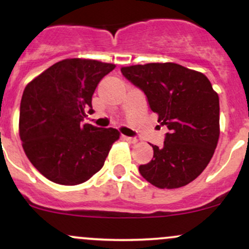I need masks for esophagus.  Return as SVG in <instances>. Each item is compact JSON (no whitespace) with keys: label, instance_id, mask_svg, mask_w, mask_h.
I'll return each instance as SVG.
<instances>
[{"label":"esophagus","instance_id":"1","mask_svg":"<svg viewBox=\"0 0 249 249\" xmlns=\"http://www.w3.org/2000/svg\"><path fill=\"white\" fill-rule=\"evenodd\" d=\"M124 139L128 142H132V144H134V142H138V139L136 138V137H127V136H124Z\"/></svg>","mask_w":249,"mask_h":249}]
</instances>
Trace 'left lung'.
Listing matches in <instances>:
<instances>
[{"mask_svg":"<svg viewBox=\"0 0 249 249\" xmlns=\"http://www.w3.org/2000/svg\"><path fill=\"white\" fill-rule=\"evenodd\" d=\"M122 73L146 96L158 122L168 128L162 147L139 166L159 188L190 184L206 168L219 139V96L204 73L176 63H148L122 68Z\"/></svg>","mask_w":249,"mask_h":249,"instance_id":"8db88e82","label":"left lung"}]
</instances>
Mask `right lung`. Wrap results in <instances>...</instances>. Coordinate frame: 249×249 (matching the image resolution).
Returning a JSON list of instances; mask_svg holds the SVG:
<instances>
[{
	"label": "right lung",
	"mask_w": 249,
	"mask_h": 249,
	"mask_svg": "<svg viewBox=\"0 0 249 249\" xmlns=\"http://www.w3.org/2000/svg\"><path fill=\"white\" fill-rule=\"evenodd\" d=\"M111 63L70 58L57 62L27 85L19 107V137L28 159L59 185L87 181L104 165L119 132L83 124L92 95Z\"/></svg>",
	"instance_id": "obj_1"
}]
</instances>
